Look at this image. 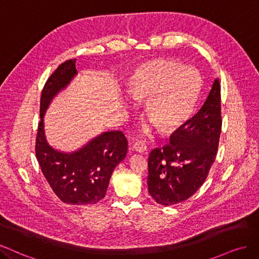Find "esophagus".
Returning <instances> with one entry per match:
<instances>
[{"label":"esophagus","mask_w":259,"mask_h":259,"mask_svg":"<svg viewBox=\"0 0 259 259\" xmlns=\"http://www.w3.org/2000/svg\"><path fill=\"white\" fill-rule=\"evenodd\" d=\"M132 148H133V151H136L137 153H145L147 149L144 142H137V143L133 144Z\"/></svg>","instance_id":"esophagus-1"}]
</instances>
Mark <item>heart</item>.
I'll return each mask as SVG.
<instances>
[{
    "mask_svg": "<svg viewBox=\"0 0 259 259\" xmlns=\"http://www.w3.org/2000/svg\"><path fill=\"white\" fill-rule=\"evenodd\" d=\"M201 79L189 66L168 59H156L142 65L129 86L137 102H145V113L161 132L179 129L193 112ZM151 130L146 126L143 133Z\"/></svg>",
    "mask_w": 259,
    "mask_h": 259,
    "instance_id": "1",
    "label": "heart"
}]
</instances>
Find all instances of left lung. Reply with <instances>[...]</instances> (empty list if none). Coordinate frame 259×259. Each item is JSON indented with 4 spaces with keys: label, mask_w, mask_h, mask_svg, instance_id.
I'll return each instance as SVG.
<instances>
[{
    "label": "left lung",
    "mask_w": 259,
    "mask_h": 259,
    "mask_svg": "<svg viewBox=\"0 0 259 259\" xmlns=\"http://www.w3.org/2000/svg\"><path fill=\"white\" fill-rule=\"evenodd\" d=\"M221 130V87L216 78L199 112L172 133L168 145L149 154L148 193L157 203L183 202L201 187L215 161Z\"/></svg>",
    "instance_id": "1"
}]
</instances>
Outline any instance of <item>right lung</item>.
Returning <instances> with one entry per match:
<instances>
[{
  "label": "right lung",
  "mask_w": 259,
  "mask_h": 259,
  "mask_svg": "<svg viewBox=\"0 0 259 259\" xmlns=\"http://www.w3.org/2000/svg\"><path fill=\"white\" fill-rule=\"evenodd\" d=\"M76 59L58 66L41 91L35 154L54 193L69 204H96L103 199L112 173L127 154L128 142L121 131H106L74 152L58 151L48 143L44 116L53 99L77 75Z\"/></svg>",
  "instance_id": "add662e5"
}]
</instances>
